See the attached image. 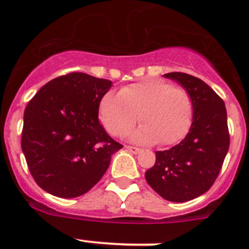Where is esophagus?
Instances as JSON below:
<instances>
[{
	"mask_svg": "<svg viewBox=\"0 0 249 249\" xmlns=\"http://www.w3.org/2000/svg\"><path fill=\"white\" fill-rule=\"evenodd\" d=\"M126 148L127 150H129V152H131L132 154H139V153H141L142 152V150L140 149V148H137V147H131V145H126Z\"/></svg>",
	"mask_w": 249,
	"mask_h": 249,
	"instance_id": "34e87169",
	"label": "esophagus"
}]
</instances>
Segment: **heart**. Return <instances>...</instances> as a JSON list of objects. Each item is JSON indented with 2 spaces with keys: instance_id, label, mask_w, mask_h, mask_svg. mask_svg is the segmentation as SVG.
<instances>
[{
  "instance_id": "b5f03b06",
  "label": "heart",
  "mask_w": 249,
  "mask_h": 249,
  "mask_svg": "<svg viewBox=\"0 0 249 249\" xmlns=\"http://www.w3.org/2000/svg\"><path fill=\"white\" fill-rule=\"evenodd\" d=\"M142 122L129 139L139 144L159 141L169 145L178 142L189 130L193 102L187 90L159 79H145L109 91L99 104V118L113 136H124L137 120Z\"/></svg>"
}]
</instances>
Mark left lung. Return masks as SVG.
Returning <instances> with one entry per match:
<instances>
[{
    "label": "left lung",
    "instance_id": "1",
    "mask_svg": "<svg viewBox=\"0 0 249 249\" xmlns=\"http://www.w3.org/2000/svg\"><path fill=\"white\" fill-rule=\"evenodd\" d=\"M164 77L187 90L193 102V122L180 143L155 152L154 166L144 176L165 200L185 202L205 194L219 175L230 144L227 108L214 90L199 78L182 72Z\"/></svg>",
    "mask_w": 249,
    "mask_h": 249
}]
</instances>
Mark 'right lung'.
I'll use <instances>...</instances> for the list:
<instances>
[{
  "mask_svg": "<svg viewBox=\"0 0 249 249\" xmlns=\"http://www.w3.org/2000/svg\"><path fill=\"white\" fill-rule=\"evenodd\" d=\"M112 82L73 72L48 82L24 112L21 149L37 184L57 197L89 192L122 149L99 120Z\"/></svg>",
  "mask_w": 249,
  "mask_h": 249,
  "instance_id": "1",
  "label": "right lung"
}]
</instances>
